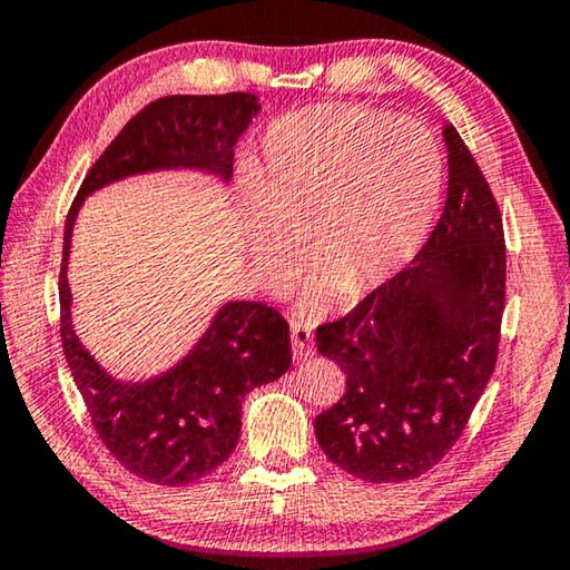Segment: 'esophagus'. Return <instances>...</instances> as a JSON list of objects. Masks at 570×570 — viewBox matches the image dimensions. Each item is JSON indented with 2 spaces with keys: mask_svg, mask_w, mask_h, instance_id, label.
Instances as JSON below:
<instances>
[{
  "mask_svg": "<svg viewBox=\"0 0 570 570\" xmlns=\"http://www.w3.org/2000/svg\"><path fill=\"white\" fill-rule=\"evenodd\" d=\"M292 346H294V360L298 362H304L314 354V336L306 324L292 322Z\"/></svg>",
  "mask_w": 570,
  "mask_h": 570,
  "instance_id": "1",
  "label": "esophagus"
}]
</instances>
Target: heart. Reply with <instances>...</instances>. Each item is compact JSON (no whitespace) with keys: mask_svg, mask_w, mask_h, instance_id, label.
Returning a JSON list of instances; mask_svg holds the SVG:
<instances>
[{"mask_svg":"<svg viewBox=\"0 0 570 570\" xmlns=\"http://www.w3.org/2000/svg\"><path fill=\"white\" fill-rule=\"evenodd\" d=\"M244 236L258 284L282 292L306 256L302 298L322 314L340 288L364 296L422 246L442 196V156L424 125L360 105H316L268 128Z\"/></svg>","mask_w":570,"mask_h":570,"instance_id":"b5f03b06","label":"heart"}]
</instances>
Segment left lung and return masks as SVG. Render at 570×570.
<instances>
[{"label":"left lung","mask_w":570,"mask_h":570,"mask_svg":"<svg viewBox=\"0 0 570 570\" xmlns=\"http://www.w3.org/2000/svg\"><path fill=\"white\" fill-rule=\"evenodd\" d=\"M448 200L428 244L316 350L346 377L314 420L334 465L366 482L420 478L448 455L493 377L505 308L503 218L485 176L445 125Z\"/></svg>","instance_id":"obj_1"}]
</instances>
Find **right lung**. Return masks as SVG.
<instances>
[{"mask_svg": "<svg viewBox=\"0 0 570 570\" xmlns=\"http://www.w3.org/2000/svg\"><path fill=\"white\" fill-rule=\"evenodd\" d=\"M256 95H168L142 108L95 160L65 220L60 336L92 428L125 470L156 485H188L236 450L240 402L292 366L288 324L274 306L228 302L198 344L160 377L120 382L72 330L67 262L77 210L90 193L150 170L190 168L234 176V146L256 118Z\"/></svg>", "mask_w": 570, "mask_h": 570, "instance_id": "obj_1", "label": "right lung"}]
</instances>
